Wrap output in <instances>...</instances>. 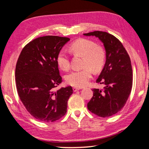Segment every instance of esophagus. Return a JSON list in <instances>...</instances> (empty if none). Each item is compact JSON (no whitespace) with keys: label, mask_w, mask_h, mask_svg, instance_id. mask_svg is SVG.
Instances as JSON below:
<instances>
[{"label":"esophagus","mask_w":149,"mask_h":149,"mask_svg":"<svg viewBox=\"0 0 149 149\" xmlns=\"http://www.w3.org/2000/svg\"><path fill=\"white\" fill-rule=\"evenodd\" d=\"M72 89H73V91L74 92H76V91H79V90L81 89H80V88H79V87H74L72 88Z\"/></svg>","instance_id":"1"}]
</instances>
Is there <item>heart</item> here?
Masks as SVG:
<instances>
[{
  "label": "heart",
  "instance_id": "b5f03b06",
  "mask_svg": "<svg viewBox=\"0 0 149 149\" xmlns=\"http://www.w3.org/2000/svg\"><path fill=\"white\" fill-rule=\"evenodd\" d=\"M69 50L74 54L83 58L82 69L71 71L66 76V81L71 86L82 87L89 82L92 78V70L99 72L104 67L106 53L104 47L96 45L95 42L89 39L80 38L69 45ZM56 63L63 71L69 68V58L68 54L60 51L56 56Z\"/></svg>",
  "mask_w": 149,
  "mask_h": 149
}]
</instances>
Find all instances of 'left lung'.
Masks as SVG:
<instances>
[{"mask_svg": "<svg viewBox=\"0 0 149 149\" xmlns=\"http://www.w3.org/2000/svg\"><path fill=\"white\" fill-rule=\"evenodd\" d=\"M95 36L104 44L105 65L96 83L104 84V91L94 89L87 104L91 113L102 118L118 113L126 104L132 86V69L130 57L121 42L107 32L96 31L84 34Z\"/></svg>", "mask_w": 149, "mask_h": 149, "instance_id": "1", "label": "left lung"}]
</instances>
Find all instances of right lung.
<instances>
[{
  "label": "right lung",
  "mask_w": 149,
  "mask_h": 149,
  "mask_svg": "<svg viewBox=\"0 0 149 149\" xmlns=\"http://www.w3.org/2000/svg\"><path fill=\"white\" fill-rule=\"evenodd\" d=\"M67 37L45 36L35 38L23 48L15 68L17 89L30 114L42 121L53 122L64 116L71 86L54 88L62 83L56 56Z\"/></svg>",
  "instance_id": "obj_1"
}]
</instances>
